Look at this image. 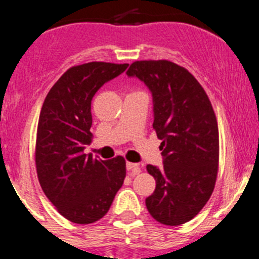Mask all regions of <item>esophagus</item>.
Wrapping results in <instances>:
<instances>
[{
	"label": "esophagus",
	"mask_w": 259,
	"mask_h": 259,
	"mask_svg": "<svg viewBox=\"0 0 259 259\" xmlns=\"http://www.w3.org/2000/svg\"><path fill=\"white\" fill-rule=\"evenodd\" d=\"M126 169L127 170H132L134 174L140 173V166H139V164H137V163H129V161H127Z\"/></svg>",
	"instance_id": "obj_1"
}]
</instances>
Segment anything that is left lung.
I'll use <instances>...</instances> for the list:
<instances>
[{"label":"left lung","instance_id":"8db88e82","mask_svg":"<svg viewBox=\"0 0 259 259\" xmlns=\"http://www.w3.org/2000/svg\"><path fill=\"white\" fill-rule=\"evenodd\" d=\"M126 75L150 91L153 127L163 140V168L146 166L156 182L146 208L161 224L187 223L208 202L218 173V124L209 99L188 70L166 60L135 61Z\"/></svg>","mask_w":259,"mask_h":259}]
</instances>
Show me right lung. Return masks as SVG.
Instances as JSON below:
<instances>
[{
  "mask_svg": "<svg viewBox=\"0 0 259 259\" xmlns=\"http://www.w3.org/2000/svg\"><path fill=\"white\" fill-rule=\"evenodd\" d=\"M127 64L89 62L67 70L49 91L36 139L38 182L50 202L69 221L89 224L108 213L126 170L122 156L98 160L83 154L90 144L91 100Z\"/></svg>",
  "mask_w": 259,
  "mask_h": 259,
  "instance_id": "right-lung-1",
  "label": "right lung"
}]
</instances>
